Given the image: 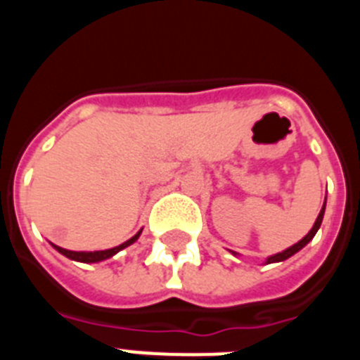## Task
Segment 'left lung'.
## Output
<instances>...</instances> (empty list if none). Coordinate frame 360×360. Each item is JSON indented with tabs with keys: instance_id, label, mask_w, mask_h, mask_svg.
Instances as JSON below:
<instances>
[{
	"instance_id": "1",
	"label": "left lung",
	"mask_w": 360,
	"mask_h": 360,
	"mask_svg": "<svg viewBox=\"0 0 360 360\" xmlns=\"http://www.w3.org/2000/svg\"><path fill=\"white\" fill-rule=\"evenodd\" d=\"M324 207H326V198H324V205H323V209H321L319 216H317L316 224H314V227L310 229V232H308L307 236H304L303 240H301V241H297V243H295V245H292V247H288L287 250H283V252H279V254H274V256H270L269 259H266V263H278V262H285V259H288V257H290V256H294L295 252H299V250L303 249L304 245H307L308 241L311 240V238L316 236V232L319 231V227H321V221H323V216H324Z\"/></svg>"
}]
</instances>
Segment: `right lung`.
<instances>
[{
  "label": "right lung",
  "mask_w": 360,
  "mask_h": 360,
  "mask_svg": "<svg viewBox=\"0 0 360 360\" xmlns=\"http://www.w3.org/2000/svg\"><path fill=\"white\" fill-rule=\"evenodd\" d=\"M141 232L139 231L133 238H129L128 241H124L122 245H119V247H113V249H108V250H94V252H75V250H66L63 249V247H57V245H53V249L57 250V252H61L63 256L70 257V259H73V262H81V263H97V262H103V259H108V257L115 256L119 250L126 249V247H129L131 243H135L136 240H139V236H141Z\"/></svg>",
  "instance_id": "add662e5"
}]
</instances>
